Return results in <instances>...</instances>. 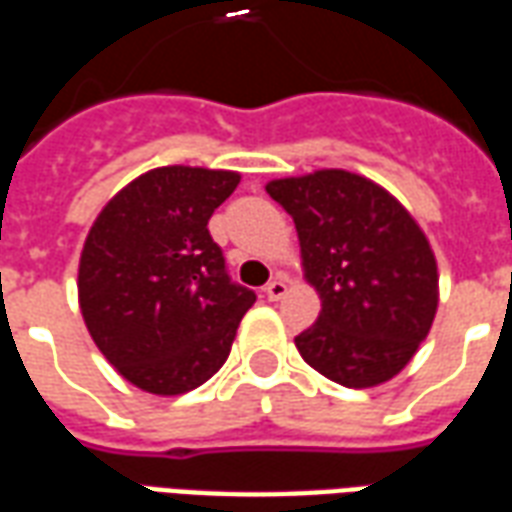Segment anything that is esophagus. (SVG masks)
<instances>
[{
  "label": "esophagus",
  "instance_id": "1",
  "mask_svg": "<svg viewBox=\"0 0 512 512\" xmlns=\"http://www.w3.org/2000/svg\"><path fill=\"white\" fill-rule=\"evenodd\" d=\"M263 293H266L268 301H279L285 293H288V285H285V279H271L266 288H263Z\"/></svg>",
  "mask_w": 512,
  "mask_h": 512
}]
</instances>
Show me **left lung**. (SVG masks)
Listing matches in <instances>:
<instances>
[{"label":"left lung","instance_id":"left-lung-1","mask_svg":"<svg viewBox=\"0 0 512 512\" xmlns=\"http://www.w3.org/2000/svg\"><path fill=\"white\" fill-rule=\"evenodd\" d=\"M293 216L321 315L296 337L304 362L351 389L397 376L428 337L439 274L428 238L373 180L321 169L266 186Z\"/></svg>","mask_w":512,"mask_h":512}]
</instances>
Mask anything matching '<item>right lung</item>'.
Masks as SVG:
<instances>
[{
    "label": "right lung",
    "mask_w": 512,
    "mask_h": 512,
    "mask_svg": "<svg viewBox=\"0 0 512 512\" xmlns=\"http://www.w3.org/2000/svg\"><path fill=\"white\" fill-rule=\"evenodd\" d=\"M235 172L161 167L95 219L79 263V304L101 354L145 392L180 395L230 356L255 304L238 285L208 219L238 186Z\"/></svg>",
    "instance_id": "add662e5"
}]
</instances>
